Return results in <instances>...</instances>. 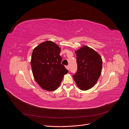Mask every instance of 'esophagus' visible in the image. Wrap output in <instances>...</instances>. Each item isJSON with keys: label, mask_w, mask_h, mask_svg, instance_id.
<instances>
[{"label": "esophagus", "mask_w": 129, "mask_h": 129, "mask_svg": "<svg viewBox=\"0 0 129 129\" xmlns=\"http://www.w3.org/2000/svg\"><path fill=\"white\" fill-rule=\"evenodd\" d=\"M65 67H66V68L67 70H69V66H66Z\"/></svg>", "instance_id": "34e87169"}]
</instances>
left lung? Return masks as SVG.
Returning <instances> with one entry per match:
<instances>
[{
    "label": "left lung",
    "mask_w": 129,
    "mask_h": 129,
    "mask_svg": "<svg viewBox=\"0 0 129 129\" xmlns=\"http://www.w3.org/2000/svg\"><path fill=\"white\" fill-rule=\"evenodd\" d=\"M78 71L73 78L79 89H91L97 83L102 73L103 61L100 54L88 46L76 50Z\"/></svg>",
    "instance_id": "1"
}]
</instances>
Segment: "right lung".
I'll use <instances>...</instances> for the list:
<instances>
[{
    "label": "right lung",
    "instance_id": "add662e5",
    "mask_svg": "<svg viewBox=\"0 0 129 129\" xmlns=\"http://www.w3.org/2000/svg\"><path fill=\"white\" fill-rule=\"evenodd\" d=\"M60 51L59 46L51 41L42 42L33 49L30 61L33 76L44 90L57 89L64 75L68 72L61 64Z\"/></svg>",
    "mask_w": 129,
    "mask_h": 129
}]
</instances>
